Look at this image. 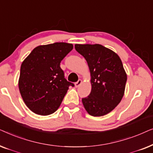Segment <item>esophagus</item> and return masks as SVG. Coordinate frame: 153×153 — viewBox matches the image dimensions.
I'll return each mask as SVG.
<instances>
[{
  "instance_id": "esophagus-1",
  "label": "esophagus",
  "mask_w": 153,
  "mask_h": 153,
  "mask_svg": "<svg viewBox=\"0 0 153 153\" xmlns=\"http://www.w3.org/2000/svg\"><path fill=\"white\" fill-rule=\"evenodd\" d=\"M81 83H82V80H81V79H79V80L77 81V82H76L74 83V85H75V87L76 88H78L79 85H80Z\"/></svg>"
}]
</instances>
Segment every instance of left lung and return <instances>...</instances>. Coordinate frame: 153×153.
<instances>
[{
	"label": "left lung",
	"instance_id": "8db88e82",
	"mask_svg": "<svg viewBox=\"0 0 153 153\" xmlns=\"http://www.w3.org/2000/svg\"><path fill=\"white\" fill-rule=\"evenodd\" d=\"M75 49L86 60L91 73V92L82 103L93 116L108 114L124 95L127 74L118 54L101 45H79Z\"/></svg>",
	"mask_w": 153,
	"mask_h": 153
}]
</instances>
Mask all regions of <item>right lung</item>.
<instances>
[{
    "mask_svg": "<svg viewBox=\"0 0 153 153\" xmlns=\"http://www.w3.org/2000/svg\"><path fill=\"white\" fill-rule=\"evenodd\" d=\"M73 49L72 44L56 42L35 47L21 65L19 89L29 109L47 116L59 108L69 86L61 60Z\"/></svg>",
    "mask_w": 153,
    "mask_h": 153,
    "instance_id": "1",
    "label": "right lung"
}]
</instances>
